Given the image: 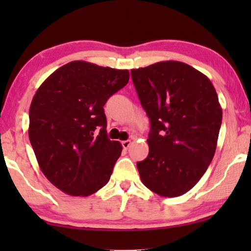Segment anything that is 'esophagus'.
<instances>
[{
	"mask_svg": "<svg viewBox=\"0 0 251 251\" xmlns=\"http://www.w3.org/2000/svg\"><path fill=\"white\" fill-rule=\"evenodd\" d=\"M130 144H131L130 141H124V142H122V146H123V148H124V150L126 151L127 148H128V147L130 146Z\"/></svg>",
	"mask_w": 251,
	"mask_h": 251,
	"instance_id": "obj_1",
	"label": "esophagus"
}]
</instances>
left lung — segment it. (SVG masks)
<instances>
[{
	"mask_svg": "<svg viewBox=\"0 0 251 251\" xmlns=\"http://www.w3.org/2000/svg\"><path fill=\"white\" fill-rule=\"evenodd\" d=\"M130 74L151 120L150 152L137 163L139 176L159 196H181L215 155L223 120L217 93L206 75L182 62H158Z\"/></svg>",
	"mask_w": 251,
	"mask_h": 251,
	"instance_id": "8db88e82",
	"label": "left lung"
}]
</instances>
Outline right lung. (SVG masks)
<instances>
[{
	"label": "right lung",
	"mask_w": 251,
	"mask_h": 251,
	"mask_svg": "<svg viewBox=\"0 0 251 251\" xmlns=\"http://www.w3.org/2000/svg\"><path fill=\"white\" fill-rule=\"evenodd\" d=\"M128 79L127 70L73 61L36 91L29 142L42 173L63 193L86 197L108 182L123 147L107 138L104 105Z\"/></svg>",
	"instance_id": "right-lung-1"
}]
</instances>
